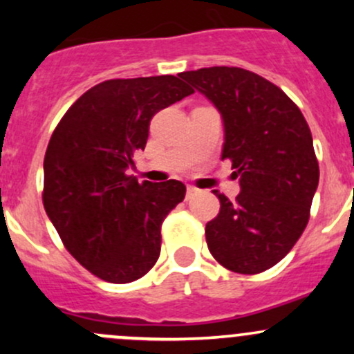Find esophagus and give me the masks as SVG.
Here are the masks:
<instances>
[{
    "mask_svg": "<svg viewBox=\"0 0 354 354\" xmlns=\"http://www.w3.org/2000/svg\"><path fill=\"white\" fill-rule=\"evenodd\" d=\"M198 194V190L195 187H188L187 188V200H190V198H194V195H197Z\"/></svg>",
    "mask_w": 354,
    "mask_h": 354,
    "instance_id": "34e87169",
    "label": "esophagus"
}]
</instances>
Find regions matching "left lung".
<instances>
[{"label":"left lung","instance_id":"1","mask_svg":"<svg viewBox=\"0 0 354 354\" xmlns=\"http://www.w3.org/2000/svg\"><path fill=\"white\" fill-rule=\"evenodd\" d=\"M224 121L221 159L241 192L234 202L214 190L221 210L205 226L214 259L238 274L276 266L305 231L319 185L312 131L298 106L272 82L238 66L183 71Z\"/></svg>","mask_w":354,"mask_h":354}]
</instances>
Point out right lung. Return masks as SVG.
<instances>
[{"label": "right lung", "instance_id": "1", "mask_svg": "<svg viewBox=\"0 0 354 354\" xmlns=\"http://www.w3.org/2000/svg\"><path fill=\"white\" fill-rule=\"evenodd\" d=\"M194 94L173 75L113 78L88 88L55 128L44 157L42 203L63 245L99 279L144 277L160 253V224L187 187L128 176L156 113Z\"/></svg>", "mask_w": 354, "mask_h": 354}]
</instances>
